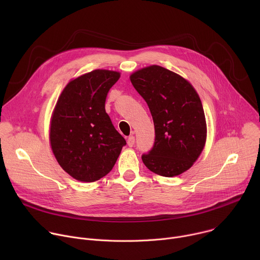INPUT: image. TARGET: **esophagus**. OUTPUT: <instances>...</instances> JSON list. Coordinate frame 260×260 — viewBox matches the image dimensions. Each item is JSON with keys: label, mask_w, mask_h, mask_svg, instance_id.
Wrapping results in <instances>:
<instances>
[{"label": "esophagus", "mask_w": 260, "mask_h": 260, "mask_svg": "<svg viewBox=\"0 0 260 260\" xmlns=\"http://www.w3.org/2000/svg\"><path fill=\"white\" fill-rule=\"evenodd\" d=\"M127 145H128L129 147H133V146L135 145V137H134V136H129V137L127 138Z\"/></svg>", "instance_id": "esophagus-1"}]
</instances>
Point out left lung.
Masks as SVG:
<instances>
[{"mask_svg":"<svg viewBox=\"0 0 260 260\" xmlns=\"http://www.w3.org/2000/svg\"><path fill=\"white\" fill-rule=\"evenodd\" d=\"M131 81L152 115L155 142L142 155L151 172L174 177L187 171L202 153L207 126L203 105L192 85L159 66L135 72Z\"/></svg>","mask_w":260,"mask_h":260,"instance_id":"obj_1","label":"left lung"}]
</instances>
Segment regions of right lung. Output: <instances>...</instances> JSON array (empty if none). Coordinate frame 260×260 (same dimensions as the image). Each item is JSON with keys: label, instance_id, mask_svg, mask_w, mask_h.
<instances>
[{"label": "right lung", "instance_id": "1", "mask_svg": "<svg viewBox=\"0 0 260 260\" xmlns=\"http://www.w3.org/2000/svg\"><path fill=\"white\" fill-rule=\"evenodd\" d=\"M120 77L94 70L72 80L58 98L50 125V144L59 166L73 178L93 182L113 169L124 138L106 113L110 88Z\"/></svg>", "mask_w": 260, "mask_h": 260}]
</instances>
